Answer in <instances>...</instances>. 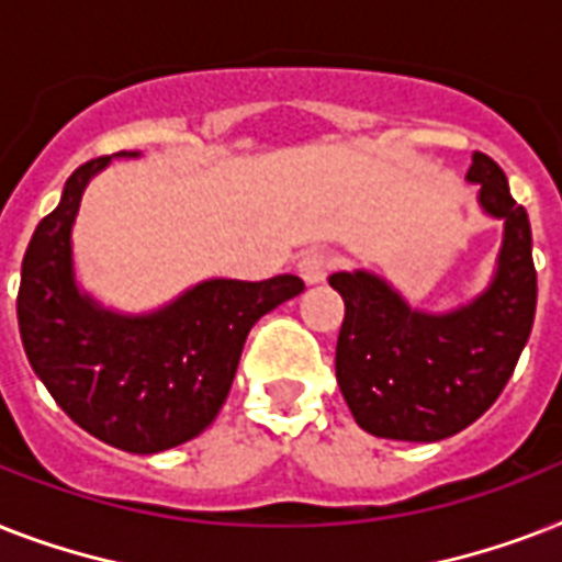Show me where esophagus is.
I'll list each match as a JSON object with an SVG mask.
<instances>
[{
  "mask_svg": "<svg viewBox=\"0 0 562 562\" xmlns=\"http://www.w3.org/2000/svg\"><path fill=\"white\" fill-rule=\"evenodd\" d=\"M333 265H335L333 256L326 254V250H317V247H312V250H306V254L300 256L297 271H300V277L308 282V285H315V282H324L326 277H329Z\"/></svg>",
  "mask_w": 562,
  "mask_h": 562,
  "instance_id": "1",
  "label": "esophagus"
}]
</instances>
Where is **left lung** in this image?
<instances>
[{
  "instance_id": "8db88e82",
  "label": "left lung",
  "mask_w": 562,
  "mask_h": 562,
  "mask_svg": "<svg viewBox=\"0 0 562 562\" xmlns=\"http://www.w3.org/2000/svg\"><path fill=\"white\" fill-rule=\"evenodd\" d=\"M467 178L481 187V206L505 221L496 280L470 306L426 315L373 273L329 277L347 306L335 375L356 423L375 437L431 443L472 426L505 391L531 335L537 268L528 212L487 154H472Z\"/></svg>"
}]
</instances>
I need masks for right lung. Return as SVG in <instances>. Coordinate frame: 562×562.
Returning a JSON list of instances; mask_svg holds the SVG:
<instances>
[{
	"label": "right lung",
	"mask_w": 562,
	"mask_h": 562,
	"mask_svg": "<svg viewBox=\"0 0 562 562\" xmlns=\"http://www.w3.org/2000/svg\"><path fill=\"white\" fill-rule=\"evenodd\" d=\"M134 157V151H122ZM110 157L83 162L22 256L16 321L52 400L104 443L154 454L218 417L250 326L306 289L300 277L210 280L145 317L104 312L75 289L72 221L83 187Z\"/></svg>",
	"instance_id": "obj_1"
}]
</instances>
